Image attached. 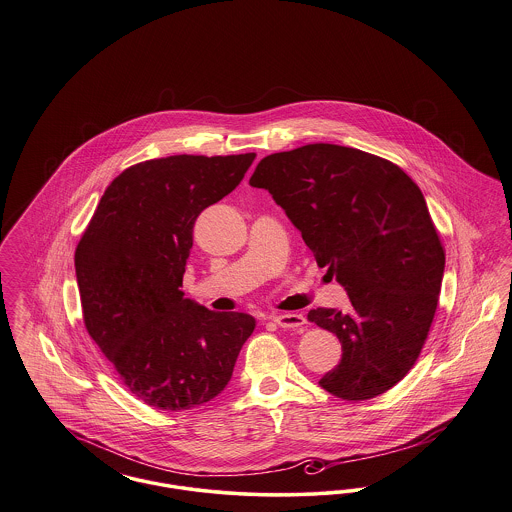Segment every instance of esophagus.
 I'll return each instance as SVG.
<instances>
[{"mask_svg":"<svg viewBox=\"0 0 512 512\" xmlns=\"http://www.w3.org/2000/svg\"><path fill=\"white\" fill-rule=\"evenodd\" d=\"M272 320L280 326V328H301L307 320L299 313H280V315H272Z\"/></svg>","mask_w":512,"mask_h":512,"instance_id":"obj_1","label":"esophagus"}]
</instances>
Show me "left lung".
Listing matches in <instances>:
<instances>
[{
    "mask_svg": "<svg viewBox=\"0 0 512 512\" xmlns=\"http://www.w3.org/2000/svg\"><path fill=\"white\" fill-rule=\"evenodd\" d=\"M249 184L272 195L349 295L347 313H309L343 351L318 384L347 401L393 388L428 338L445 270L420 188L390 161L336 144L267 155Z\"/></svg>",
    "mask_w": 512,
    "mask_h": 512,
    "instance_id": "left-lung-1",
    "label": "left lung"
}]
</instances>
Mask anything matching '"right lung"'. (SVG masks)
Wrapping results in <instances>:
<instances>
[{
  "label": "right lung",
  "instance_id": "1",
  "mask_svg": "<svg viewBox=\"0 0 512 512\" xmlns=\"http://www.w3.org/2000/svg\"><path fill=\"white\" fill-rule=\"evenodd\" d=\"M253 159L172 155L138 163L109 184L78 242L86 330L149 407L186 411L215 399L255 330L251 315L209 311L180 290L195 219L244 180Z\"/></svg>",
  "mask_w": 512,
  "mask_h": 512
}]
</instances>
